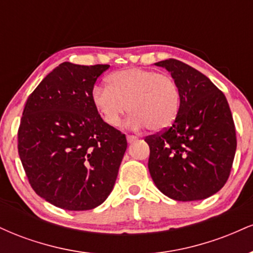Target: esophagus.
Listing matches in <instances>:
<instances>
[{"label":"esophagus","mask_w":253,"mask_h":253,"mask_svg":"<svg viewBox=\"0 0 253 253\" xmlns=\"http://www.w3.org/2000/svg\"><path fill=\"white\" fill-rule=\"evenodd\" d=\"M136 139H138V136L136 135H130V134L127 135V141H128V143H133V141H135Z\"/></svg>","instance_id":"34e87169"}]
</instances>
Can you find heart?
Wrapping results in <instances>:
<instances>
[{
  "mask_svg": "<svg viewBox=\"0 0 253 253\" xmlns=\"http://www.w3.org/2000/svg\"><path fill=\"white\" fill-rule=\"evenodd\" d=\"M92 103L112 127L120 125L129 108L134 127L163 130L176 120L181 94L170 75L132 68L110 75L108 86H95Z\"/></svg>",
  "mask_w": 253,
  "mask_h": 253,
  "instance_id": "heart-1",
  "label": "heart"
}]
</instances>
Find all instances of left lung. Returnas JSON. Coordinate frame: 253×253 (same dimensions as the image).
<instances>
[{
  "label": "left lung",
  "mask_w": 253,
  "mask_h": 253,
  "mask_svg": "<svg viewBox=\"0 0 253 253\" xmlns=\"http://www.w3.org/2000/svg\"><path fill=\"white\" fill-rule=\"evenodd\" d=\"M157 66L171 72L181 104L168 128L149 135L150 175L164 195L196 201L217 193L227 182L237 150L228 102L208 77L177 59Z\"/></svg>",
  "instance_id": "left-lung-1"
}]
</instances>
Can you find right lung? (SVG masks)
<instances>
[{
	"instance_id": "1",
	"label": "right lung",
	"mask_w": 253,
	"mask_h": 253,
	"mask_svg": "<svg viewBox=\"0 0 253 253\" xmlns=\"http://www.w3.org/2000/svg\"><path fill=\"white\" fill-rule=\"evenodd\" d=\"M107 64L64 62L28 96L17 150L33 190L56 207L88 211L108 197L127 149L126 135L92 103Z\"/></svg>"
}]
</instances>
